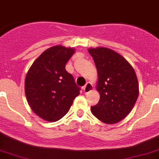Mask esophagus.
I'll list each match as a JSON object with an SVG mask.
<instances>
[{"mask_svg":"<svg viewBox=\"0 0 159 159\" xmlns=\"http://www.w3.org/2000/svg\"><path fill=\"white\" fill-rule=\"evenodd\" d=\"M93 84H92L90 82H88L87 84L84 85V87L83 88L84 93H89V92L93 90Z\"/></svg>","mask_w":159,"mask_h":159,"instance_id":"esophagus-1","label":"esophagus"}]
</instances>
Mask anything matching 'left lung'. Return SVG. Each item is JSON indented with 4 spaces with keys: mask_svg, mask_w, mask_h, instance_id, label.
Instances as JSON below:
<instances>
[{
    "mask_svg": "<svg viewBox=\"0 0 159 159\" xmlns=\"http://www.w3.org/2000/svg\"><path fill=\"white\" fill-rule=\"evenodd\" d=\"M98 70L97 90L100 100L91 106L93 115L107 124L119 123L133 108L139 95L136 72L115 51L99 47L89 48Z\"/></svg>",
    "mask_w": 159,
    "mask_h": 159,
    "instance_id": "8db88e82",
    "label": "left lung"
}]
</instances>
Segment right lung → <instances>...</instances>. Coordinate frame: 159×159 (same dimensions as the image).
<instances>
[{"label":"right lung","mask_w":159,"mask_h":159,"mask_svg":"<svg viewBox=\"0 0 159 159\" xmlns=\"http://www.w3.org/2000/svg\"><path fill=\"white\" fill-rule=\"evenodd\" d=\"M75 48L51 47L35 59L25 79V94L30 107L41 119L55 122L69 111L80 94L66 64Z\"/></svg>","instance_id":"add662e5"}]
</instances>
